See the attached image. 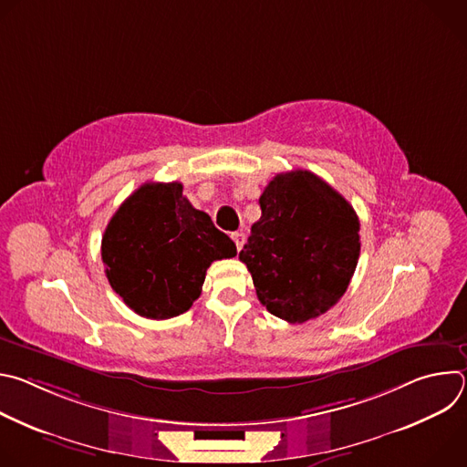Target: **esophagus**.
<instances>
[{
	"label": "esophagus",
	"instance_id": "34e87169",
	"mask_svg": "<svg viewBox=\"0 0 467 467\" xmlns=\"http://www.w3.org/2000/svg\"><path fill=\"white\" fill-rule=\"evenodd\" d=\"M233 240L236 244V249L240 251L244 247V244H245V234L242 231H236V233H233Z\"/></svg>",
	"mask_w": 467,
	"mask_h": 467
}]
</instances>
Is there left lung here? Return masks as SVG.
<instances>
[{"label": "left lung", "mask_w": 467, "mask_h": 467, "mask_svg": "<svg viewBox=\"0 0 467 467\" xmlns=\"http://www.w3.org/2000/svg\"><path fill=\"white\" fill-rule=\"evenodd\" d=\"M262 216L240 251L258 301L305 323L346 294L360 256V222L348 199L306 170L277 173L264 188Z\"/></svg>", "instance_id": "1"}]
</instances>
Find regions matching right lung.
<instances>
[{
	"instance_id": "right-lung-1",
	"label": "right lung",
	"mask_w": 467,
	"mask_h": 467,
	"mask_svg": "<svg viewBox=\"0 0 467 467\" xmlns=\"http://www.w3.org/2000/svg\"><path fill=\"white\" fill-rule=\"evenodd\" d=\"M234 242L182 195V184L146 182L110 218L101 258L112 290L139 316L168 319L202 296L209 265Z\"/></svg>"
}]
</instances>
